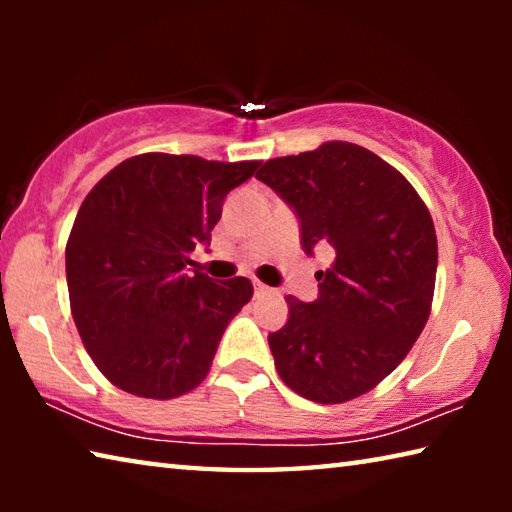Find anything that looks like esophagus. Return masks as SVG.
<instances>
[{
	"label": "esophagus",
	"instance_id": "esophagus-1",
	"mask_svg": "<svg viewBox=\"0 0 512 512\" xmlns=\"http://www.w3.org/2000/svg\"><path fill=\"white\" fill-rule=\"evenodd\" d=\"M271 291H273L271 287H266V284L255 280V296H257V298H259V296H266V293H271Z\"/></svg>",
	"mask_w": 512,
	"mask_h": 512
}]
</instances>
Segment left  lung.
<instances>
[{"mask_svg": "<svg viewBox=\"0 0 512 512\" xmlns=\"http://www.w3.org/2000/svg\"><path fill=\"white\" fill-rule=\"evenodd\" d=\"M257 178L296 212L307 255L334 250L314 302L287 296V325L268 334L275 368L311 402L354 400L400 366L427 325L431 214L400 171L350 142L268 160Z\"/></svg>", "mask_w": 512, "mask_h": 512, "instance_id": "left-lung-1", "label": "left lung"}]
</instances>
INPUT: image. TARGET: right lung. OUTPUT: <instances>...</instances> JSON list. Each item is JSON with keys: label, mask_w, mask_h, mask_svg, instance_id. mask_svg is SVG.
Masks as SVG:
<instances>
[{"label": "right lung", "mask_w": 512, "mask_h": 512, "mask_svg": "<svg viewBox=\"0 0 512 512\" xmlns=\"http://www.w3.org/2000/svg\"><path fill=\"white\" fill-rule=\"evenodd\" d=\"M257 167L142 153L85 196L65 248L69 305L85 350L121 391L171 400L210 372L253 284L187 275L189 255L210 246L225 196Z\"/></svg>", "instance_id": "add662e5"}]
</instances>
